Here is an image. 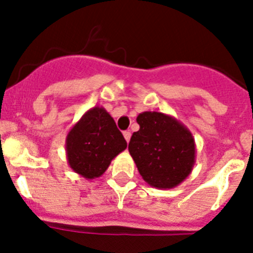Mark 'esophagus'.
<instances>
[{"label":"esophagus","instance_id":"obj_1","mask_svg":"<svg viewBox=\"0 0 253 253\" xmlns=\"http://www.w3.org/2000/svg\"><path fill=\"white\" fill-rule=\"evenodd\" d=\"M124 138H125V140H126V142H129V140H130V137H131V133L129 130H126V131H124Z\"/></svg>","mask_w":253,"mask_h":253}]
</instances>
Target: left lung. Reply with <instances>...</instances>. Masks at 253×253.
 Instances as JSON below:
<instances>
[{
    "mask_svg": "<svg viewBox=\"0 0 253 253\" xmlns=\"http://www.w3.org/2000/svg\"><path fill=\"white\" fill-rule=\"evenodd\" d=\"M139 130L129 142V153L140 176L152 187L173 189L193 171L195 139L176 118L160 111H143L137 116Z\"/></svg>",
    "mask_w": 253,
    "mask_h": 253,
    "instance_id": "1",
    "label": "left lung"
}]
</instances>
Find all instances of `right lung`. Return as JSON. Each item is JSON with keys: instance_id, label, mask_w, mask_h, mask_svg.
I'll use <instances>...</instances> for the list:
<instances>
[{"instance_id": "obj_1", "label": "right lung", "mask_w": 253, "mask_h": 253, "mask_svg": "<svg viewBox=\"0 0 253 253\" xmlns=\"http://www.w3.org/2000/svg\"><path fill=\"white\" fill-rule=\"evenodd\" d=\"M125 148L126 140L102 106L87 110L66 138L69 167L86 180L104 175L111 161Z\"/></svg>"}]
</instances>
